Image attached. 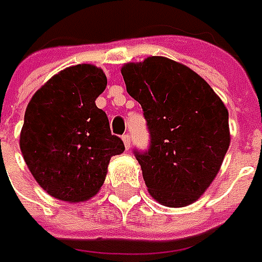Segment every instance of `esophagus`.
I'll return each instance as SVG.
<instances>
[{
	"instance_id": "1",
	"label": "esophagus",
	"mask_w": 262,
	"mask_h": 262,
	"mask_svg": "<svg viewBox=\"0 0 262 262\" xmlns=\"http://www.w3.org/2000/svg\"><path fill=\"white\" fill-rule=\"evenodd\" d=\"M122 141H124V146H125L126 150H129V146H131V137L125 134V136H122Z\"/></svg>"
}]
</instances>
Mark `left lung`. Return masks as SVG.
<instances>
[{"label":"left lung","instance_id":"8db88e82","mask_svg":"<svg viewBox=\"0 0 262 262\" xmlns=\"http://www.w3.org/2000/svg\"><path fill=\"white\" fill-rule=\"evenodd\" d=\"M121 73L150 131L148 151H136L148 194L166 207L195 203L230 144L226 106L203 77L165 56L128 62Z\"/></svg>","mask_w":262,"mask_h":262}]
</instances>
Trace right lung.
I'll use <instances>...</instances> for the list:
<instances>
[{"label": "right lung", "instance_id": "add662e5", "mask_svg": "<svg viewBox=\"0 0 262 262\" xmlns=\"http://www.w3.org/2000/svg\"><path fill=\"white\" fill-rule=\"evenodd\" d=\"M107 80L92 64L51 77L26 107L20 150L36 182L54 198L87 201L105 182L111 157L125 147L96 106Z\"/></svg>", "mask_w": 262, "mask_h": 262}]
</instances>
